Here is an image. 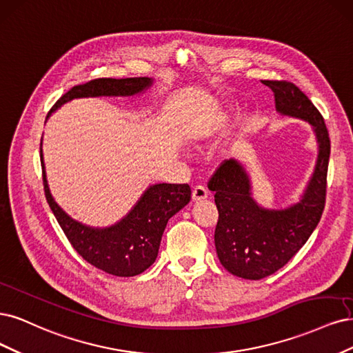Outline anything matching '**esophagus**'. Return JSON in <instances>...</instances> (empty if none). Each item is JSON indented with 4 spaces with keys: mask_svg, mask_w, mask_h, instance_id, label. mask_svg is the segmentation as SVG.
<instances>
[{
    "mask_svg": "<svg viewBox=\"0 0 353 353\" xmlns=\"http://www.w3.org/2000/svg\"><path fill=\"white\" fill-rule=\"evenodd\" d=\"M208 198V190L203 188V186H196L193 188L192 190V199L195 202H199V201H203Z\"/></svg>",
    "mask_w": 353,
    "mask_h": 353,
    "instance_id": "esophagus-1",
    "label": "esophagus"
}]
</instances>
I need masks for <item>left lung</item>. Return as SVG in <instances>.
<instances>
[{"label": "left lung", "instance_id": "obj_1", "mask_svg": "<svg viewBox=\"0 0 353 353\" xmlns=\"http://www.w3.org/2000/svg\"><path fill=\"white\" fill-rule=\"evenodd\" d=\"M276 98L281 116L308 121L315 133L318 157L314 173L299 202L284 210H268L252 198L251 179L237 160H225L208 181L219 221L214 242L221 265L233 276L259 280L286 265L306 243L325 205L330 158L328 130L320 111L302 90L286 81H261Z\"/></svg>", "mask_w": 353, "mask_h": 353}]
</instances>
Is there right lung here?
<instances>
[{"label":"right lung","instance_id":"1","mask_svg":"<svg viewBox=\"0 0 353 353\" xmlns=\"http://www.w3.org/2000/svg\"><path fill=\"white\" fill-rule=\"evenodd\" d=\"M151 85L152 79L150 77L95 79L73 86L55 102L50 114L74 98L133 97L143 92ZM41 164L45 196L65 237L76 252L89 264L112 276L132 277L150 268L157 259L168 220L190 201L189 185H152L143 192L126 217L114 225L95 229L73 220L54 201L45 176L42 148Z\"/></svg>","mask_w":353,"mask_h":353}]
</instances>
